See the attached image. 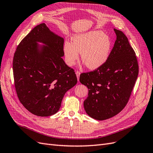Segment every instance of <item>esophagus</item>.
<instances>
[{"label":"esophagus","instance_id":"1","mask_svg":"<svg viewBox=\"0 0 153 153\" xmlns=\"http://www.w3.org/2000/svg\"><path fill=\"white\" fill-rule=\"evenodd\" d=\"M75 73H76V76H77L78 80H79V77H80V72L79 71H76Z\"/></svg>","mask_w":153,"mask_h":153}]
</instances>
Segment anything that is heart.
<instances>
[{"instance_id": "heart-1", "label": "heart", "mask_w": 153, "mask_h": 153, "mask_svg": "<svg viewBox=\"0 0 153 153\" xmlns=\"http://www.w3.org/2000/svg\"><path fill=\"white\" fill-rule=\"evenodd\" d=\"M66 62L73 66L81 53L82 61L91 69L102 66L107 61L112 50V41L110 37L100 30L80 33L73 37V42L64 44Z\"/></svg>"}]
</instances>
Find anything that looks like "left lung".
<instances>
[{
	"label": "left lung",
	"mask_w": 153,
	"mask_h": 153,
	"mask_svg": "<svg viewBox=\"0 0 153 153\" xmlns=\"http://www.w3.org/2000/svg\"><path fill=\"white\" fill-rule=\"evenodd\" d=\"M114 31L117 39L107 61L80 76L81 84L89 89L84 102L85 112L100 121L114 117L125 107L138 74L136 54L127 37L121 30Z\"/></svg>",
	"instance_id": "obj_1"
}]
</instances>
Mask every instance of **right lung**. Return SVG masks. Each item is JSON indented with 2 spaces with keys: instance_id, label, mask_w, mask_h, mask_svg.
<instances>
[{
  "instance_id": "right-lung-1",
  "label": "right lung",
  "mask_w": 153,
  "mask_h": 153,
  "mask_svg": "<svg viewBox=\"0 0 153 153\" xmlns=\"http://www.w3.org/2000/svg\"><path fill=\"white\" fill-rule=\"evenodd\" d=\"M37 42L46 46H39ZM64 39L45 24L35 27L18 45L13 69L15 87L20 103L41 117L57 113L66 92L75 86L74 69L64 62Z\"/></svg>"
}]
</instances>
